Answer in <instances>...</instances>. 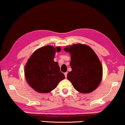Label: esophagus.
Returning a JSON list of instances; mask_svg holds the SVG:
<instances>
[{
    "mask_svg": "<svg viewBox=\"0 0 125 125\" xmlns=\"http://www.w3.org/2000/svg\"><path fill=\"white\" fill-rule=\"evenodd\" d=\"M67 74H68V73H64V75H65V78H67Z\"/></svg>",
    "mask_w": 125,
    "mask_h": 125,
    "instance_id": "obj_1",
    "label": "esophagus"
}]
</instances>
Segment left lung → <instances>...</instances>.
Segmentation results:
<instances>
[{"label": "left lung", "instance_id": "obj_1", "mask_svg": "<svg viewBox=\"0 0 125 125\" xmlns=\"http://www.w3.org/2000/svg\"><path fill=\"white\" fill-rule=\"evenodd\" d=\"M71 55L72 71L67 78L76 91L82 93H91L100 84L102 66L95 53L85 45L76 44L65 48Z\"/></svg>", "mask_w": 125, "mask_h": 125}]
</instances>
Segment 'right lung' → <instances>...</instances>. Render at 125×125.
I'll return each instance as SVG.
<instances>
[{"label":"right lung","mask_w":125,"mask_h":125,"mask_svg":"<svg viewBox=\"0 0 125 125\" xmlns=\"http://www.w3.org/2000/svg\"><path fill=\"white\" fill-rule=\"evenodd\" d=\"M60 50V47L55 49L51 46H46L34 51L28 59L25 66V77L34 91L49 93L65 79L57 62L53 61L55 52Z\"/></svg>","instance_id":"add662e5"}]
</instances>
